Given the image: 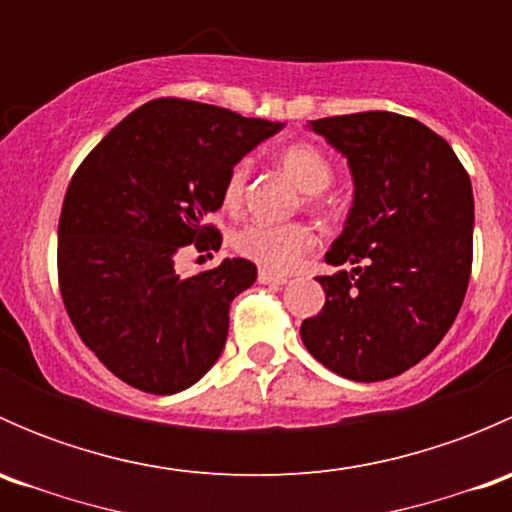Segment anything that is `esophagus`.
I'll use <instances>...</instances> for the list:
<instances>
[{"label":"esophagus","mask_w":512,"mask_h":512,"mask_svg":"<svg viewBox=\"0 0 512 512\" xmlns=\"http://www.w3.org/2000/svg\"><path fill=\"white\" fill-rule=\"evenodd\" d=\"M257 280H260V285H270V287L287 285V277L285 275H275V272H270V270H260Z\"/></svg>","instance_id":"1"}]
</instances>
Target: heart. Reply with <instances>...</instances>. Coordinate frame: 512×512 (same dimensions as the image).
Returning a JSON list of instances; mask_svg holds the SVG:
<instances>
[{"label":"heart","instance_id":"b5f03b06","mask_svg":"<svg viewBox=\"0 0 512 512\" xmlns=\"http://www.w3.org/2000/svg\"><path fill=\"white\" fill-rule=\"evenodd\" d=\"M280 165L297 188L307 195H317L329 188L334 178V168L329 158L312 143H292L280 153ZM250 183V160H237L225 178L223 203L227 208H237L245 198ZM235 250L247 260L275 272L292 270L304 252L314 247V235L307 225H265L252 223L242 227L232 240Z\"/></svg>","mask_w":512,"mask_h":512}]
</instances>
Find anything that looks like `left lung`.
<instances>
[{"mask_svg":"<svg viewBox=\"0 0 512 512\" xmlns=\"http://www.w3.org/2000/svg\"><path fill=\"white\" fill-rule=\"evenodd\" d=\"M347 158L354 200L317 277L322 312L302 322L309 354L352 381L404 374L446 337L473 262V188L438 133L416 118L364 111L309 121Z\"/></svg>","mask_w":512,"mask_h":512,"instance_id":"left-lung-1","label":"left lung"}]
</instances>
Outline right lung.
<instances>
[{
  "instance_id": "right-lung-1",
  "label": "right lung",
  "mask_w": 512,
  "mask_h": 512,
  "mask_svg": "<svg viewBox=\"0 0 512 512\" xmlns=\"http://www.w3.org/2000/svg\"><path fill=\"white\" fill-rule=\"evenodd\" d=\"M285 123L185 98L128 113L71 178L59 220V287L86 347L148 394H178L223 354L230 302L257 267L232 257L180 277L175 257L223 242L205 223L225 178Z\"/></svg>"
}]
</instances>
